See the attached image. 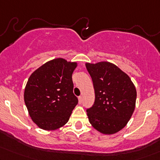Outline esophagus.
<instances>
[{
    "mask_svg": "<svg viewBox=\"0 0 160 160\" xmlns=\"http://www.w3.org/2000/svg\"><path fill=\"white\" fill-rule=\"evenodd\" d=\"M78 101H79V103H80V104H81L82 102H83V97H82V96H79Z\"/></svg>",
    "mask_w": 160,
    "mask_h": 160,
    "instance_id": "obj_1",
    "label": "esophagus"
}]
</instances>
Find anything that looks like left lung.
Masks as SVG:
<instances>
[{
    "instance_id": "8db88e82",
    "label": "left lung",
    "mask_w": 160,
    "mask_h": 160,
    "mask_svg": "<svg viewBox=\"0 0 160 160\" xmlns=\"http://www.w3.org/2000/svg\"><path fill=\"white\" fill-rule=\"evenodd\" d=\"M95 91L93 106L87 110L89 123L103 134L124 128L134 113L137 90L128 75L108 61L86 63Z\"/></svg>"
}]
</instances>
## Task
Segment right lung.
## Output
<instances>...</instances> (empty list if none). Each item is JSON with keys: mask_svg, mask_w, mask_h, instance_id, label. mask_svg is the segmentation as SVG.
<instances>
[{"mask_svg": "<svg viewBox=\"0 0 160 160\" xmlns=\"http://www.w3.org/2000/svg\"><path fill=\"white\" fill-rule=\"evenodd\" d=\"M77 62L55 58L30 75L24 90L29 116L39 128L53 131L64 126L78 103L73 92L72 73Z\"/></svg>", "mask_w": 160, "mask_h": 160, "instance_id": "add662e5", "label": "right lung"}]
</instances>
